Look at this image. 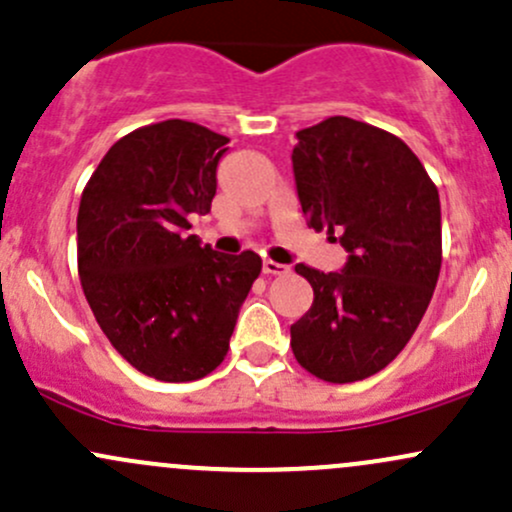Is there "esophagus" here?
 Masks as SVG:
<instances>
[{"mask_svg": "<svg viewBox=\"0 0 512 512\" xmlns=\"http://www.w3.org/2000/svg\"><path fill=\"white\" fill-rule=\"evenodd\" d=\"M263 273H266V276H288L290 268L285 266V263L271 261V258H268V261H263Z\"/></svg>", "mask_w": 512, "mask_h": 512, "instance_id": "esophagus-1", "label": "esophagus"}]
</instances>
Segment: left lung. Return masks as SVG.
Returning a JSON list of instances; mask_svg holds the SVG:
<instances>
[{"instance_id": "1", "label": "left lung", "mask_w": 512, "mask_h": 512, "mask_svg": "<svg viewBox=\"0 0 512 512\" xmlns=\"http://www.w3.org/2000/svg\"><path fill=\"white\" fill-rule=\"evenodd\" d=\"M293 170L307 227L339 234L349 261L339 273L295 266L315 300L290 327V346L322 381H364L405 349L432 300L437 185L403 139L349 117L300 129Z\"/></svg>"}]
</instances>
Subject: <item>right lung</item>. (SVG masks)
<instances>
[{"label":"right lung","instance_id":"right-lung-1","mask_svg":"<svg viewBox=\"0 0 512 512\" xmlns=\"http://www.w3.org/2000/svg\"><path fill=\"white\" fill-rule=\"evenodd\" d=\"M229 139L183 119L122 136L82 190L78 273L109 344L166 383L205 378L224 361L261 256L217 254L188 236L207 214Z\"/></svg>","mask_w":512,"mask_h":512}]
</instances>
